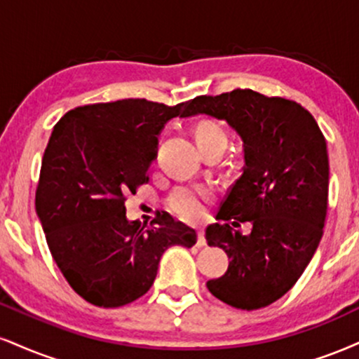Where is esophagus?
<instances>
[{
	"label": "esophagus",
	"instance_id": "34e87169",
	"mask_svg": "<svg viewBox=\"0 0 359 359\" xmlns=\"http://www.w3.org/2000/svg\"><path fill=\"white\" fill-rule=\"evenodd\" d=\"M205 232H204V227H197V244L198 245H205Z\"/></svg>",
	"mask_w": 359,
	"mask_h": 359
}]
</instances>
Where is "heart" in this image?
<instances>
[{"instance_id":"b5f03b06","label":"heart","mask_w":359,"mask_h":359,"mask_svg":"<svg viewBox=\"0 0 359 359\" xmlns=\"http://www.w3.org/2000/svg\"><path fill=\"white\" fill-rule=\"evenodd\" d=\"M196 137L198 147L209 144V142L224 140L227 142L226 133L217 123L214 122H201L196 128ZM212 197V192L201 187H180L172 194L168 198V207L179 217L187 219V221H198L204 217L207 202Z\"/></svg>"}]
</instances>
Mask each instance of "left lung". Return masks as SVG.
Returning <instances> with one entry per match:
<instances>
[{"label": "left lung", "instance_id": "8db88e82", "mask_svg": "<svg viewBox=\"0 0 359 359\" xmlns=\"http://www.w3.org/2000/svg\"><path fill=\"white\" fill-rule=\"evenodd\" d=\"M226 120L244 142L243 175L205 229L207 244L226 250V274L207 280L222 303L252 311L273 304L296 284L316 252L327 210L326 140L299 103L254 90L201 95L182 116ZM253 224L243 236L228 226Z\"/></svg>", "mask_w": 359, "mask_h": 359}]
</instances>
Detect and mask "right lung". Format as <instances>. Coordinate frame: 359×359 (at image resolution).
Listing matches in <instances>:
<instances>
[{"label": "right lung", "mask_w": 359, "mask_h": 359, "mask_svg": "<svg viewBox=\"0 0 359 359\" xmlns=\"http://www.w3.org/2000/svg\"><path fill=\"white\" fill-rule=\"evenodd\" d=\"M187 105L93 103L65 114L51 132L34 205L56 266L90 304L120 308L138 299L168 248L197 243L196 231L167 212L150 227L125 215V196L149 182L163 125Z\"/></svg>", "instance_id": "right-lung-1"}]
</instances>
